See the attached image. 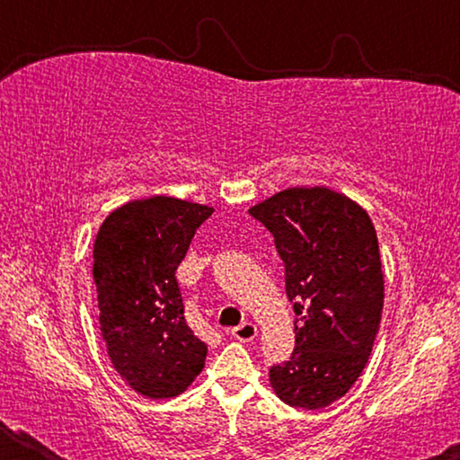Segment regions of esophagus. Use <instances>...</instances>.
<instances>
[{
	"mask_svg": "<svg viewBox=\"0 0 460 460\" xmlns=\"http://www.w3.org/2000/svg\"><path fill=\"white\" fill-rule=\"evenodd\" d=\"M258 332H260L258 324H253V323H249V321H245L243 324L235 326V329L231 331L233 339H237V341H241V342H249V341H253L255 337H258Z\"/></svg>",
	"mask_w": 460,
	"mask_h": 460,
	"instance_id": "obj_1",
	"label": "esophagus"
}]
</instances>
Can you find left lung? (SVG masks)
<instances>
[{"mask_svg":"<svg viewBox=\"0 0 460 460\" xmlns=\"http://www.w3.org/2000/svg\"><path fill=\"white\" fill-rule=\"evenodd\" d=\"M274 235L294 302L296 349L270 369L288 406L342 398L369 361L384 313V271L367 211L326 186H296L249 208Z\"/></svg>","mask_w":460,"mask_h":460,"instance_id":"obj_1","label":"left lung"}]
</instances>
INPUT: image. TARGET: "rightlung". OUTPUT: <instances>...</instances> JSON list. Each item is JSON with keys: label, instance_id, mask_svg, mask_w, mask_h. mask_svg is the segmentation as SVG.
Here are the masks:
<instances>
[{"label": "right lung", "instance_id": "add662e5", "mask_svg": "<svg viewBox=\"0 0 460 460\" xmlns=\"http://www.w3.org/2000/svg\"><path fill=\"white\" fill-rule=\"evenodd\" d=\"M213 211L158 194L118 207L97 231L101 334L115 371L150 400L182 394L205 367L207 345L186 324L174 274Z\"/></svg>", "mask_w": 460, "mask_h": 460}]
</instances>
